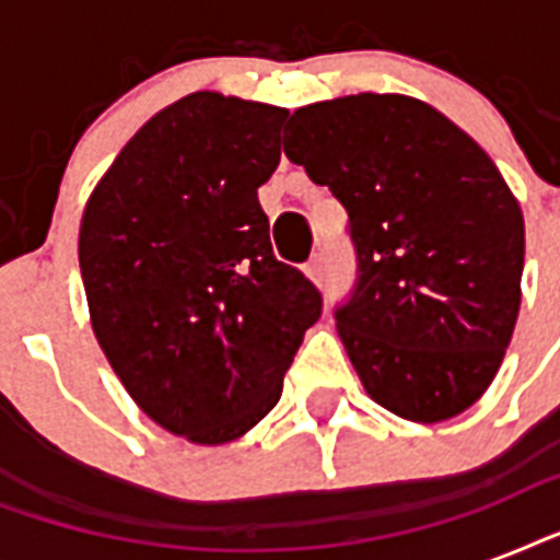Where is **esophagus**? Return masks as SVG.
Listing matches in <instances>:
<instances>
[{
  "label": "esophagus",
  "instance_id": "34e87169",
  "mask_svg": "<svg viewBox=\"0 0 560 560\" xmlns=\"http://www.w3.org/2000/svg\"><path fill=\"white\" fill-rule=\"evenodd\" d=\"M305 272H307V279L316 281V284H323L325 281V253L323 249H316V253L311 255V261L305 264Z\"/></svg>",
  "mask_w": 560,
  "mask_h": 560
}]
</instances>
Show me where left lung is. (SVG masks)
Masks as SVG:
<instances>
[{
    "instance_id": "obj_1",
    "label": "left lung",
    "mask_w": 560,
    "mask_h": 560,
    "mask_svg": "<svg viewBox=\"0 0 560 560\" xmlns=\"http://www.w3.org/2000/svg\"><path fill=\"white\" fill-rule=\"evenodd\" d=\"M284 153L349 211L358 281L334 311L369 398L435 424L491 386L521 311L523 211L482 148L409 95L293 113Z\"/></svg>"
}]
</instances>
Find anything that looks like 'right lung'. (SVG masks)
<instances>
[{"label":"right lung","mask_w":560,"mask_h":560,"mask_svg":"<svg viewBox=\"0 0 560 560\" xmlns=\"http://www.w3.org/2000/svg\"><path fill=\"white\" fill-rule=\"evenodd\" d=\"M288 109L191 92L160 109L83 209L78 258L92 331L142 412L226 444L281 398L323 296L272 255L258 188Z\"/></svg>","instance_id":"obj_1"}]
</instances>
